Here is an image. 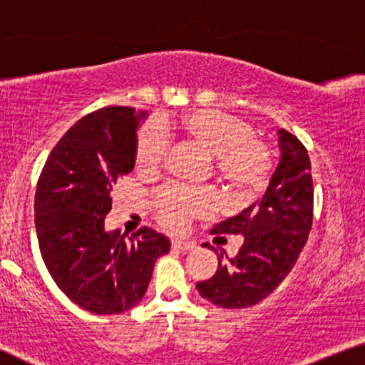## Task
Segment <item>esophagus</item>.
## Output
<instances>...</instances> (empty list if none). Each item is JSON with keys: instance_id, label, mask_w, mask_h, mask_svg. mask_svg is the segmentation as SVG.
Instances as JSON below:
<instances>
[{"instance_id": "1", "label": "esophagus", "mask_w": 365, "mask_h": 365, "mask_svg": "<svg viewBox=\"0 0 365 365\" xmlns=\"http://www.w3.org/2000/svg\"><path fill=\"white\" fill-rule=\"evenodd\" d=\"M172 247L185 252V251H190V249H193L195 244L190 242V241H180V239H175V241H172Z\"/></svg>"}]
</instances>
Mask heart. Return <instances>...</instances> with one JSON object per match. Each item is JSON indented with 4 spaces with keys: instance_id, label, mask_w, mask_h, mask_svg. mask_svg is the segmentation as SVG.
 Instances as JSON below:
<instances>
[{
    "instance_id": "obj_1",
    "label": "heart",
    "mask_w": 365,
    "mask_h": 365,
    "mask_svg": "<svg viewBox=\"0 0 365 365\" xmlns=\"http://www.w3.org/2000/svg\"><path fill=\"white\" fill-rule=\"evenodd\" d=\"M177 128L216 157L217 172L235 188L254 192L267 180L269 148L254 138L252 126L244 119L216 110H195L178 119ZM168 144V134L159 124L144 126L135 144V167L155 172L165 160ZM213 205L215 195L208 190H165L159 197L160 221L168 230H182L190 217L206 213Z\"/></svg>"
}]
</instances>
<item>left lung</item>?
I'll return each instance as SVG.
<instances>
[{
    "instance_id": "obj_1",
    "label": "left lung",
    "mask_w": 365,
    "mask_h": 365,
    "mask_svg": "<svg viewBox=\"0 0 365 365\" xmlns=\"http://www.w3.org/2000/svg\"><path fill=\"white\" fill-rule=\"evenodd\" d=\"M279 134L280 160L269 187L241 213L216 225L213 235H241L235 257L217 255V270L198 282L205 300L221 308H247L269 297L290 274L313 221V178L308 152L285 129Z\"/></svg>"
}]
</instances>
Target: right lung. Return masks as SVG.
<instances>
[{"label": "right lung", "instance_id": "add662e5", "mask_svg": "<svg viewBox=\"0 0 365 365\" xmlns=\"http://www.w3.org/2000/svg\"><path fill=\"white\" fill-rule=\"evenodd\" d=\"M148 111L110 106L70 128L42 168L34 215L39 247L57 287L80 308L118 314L143 300L168 237L143 227L133 237L106 231L114 185L134 168L138 129Z\"/></svg>", "mask_w": 365, "mask_h": 365}]
</instances>
